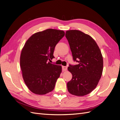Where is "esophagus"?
Masks as SVG:
<instances>
[{"label":"esophagus","instance_id":"esophagus-1","mask_svg":"<svg viewBox=\"0 0 120 120\" xmlns=\"http://www.w3.org/2000/svg\"><path fill=\"white\" fill-rule=\"evenodd\" d=\"M67 68H68V67H67V66H63L62 67V69L64 71H67Z\"/></svg>","mask_w":120,"mask_h":120}]
</instances>
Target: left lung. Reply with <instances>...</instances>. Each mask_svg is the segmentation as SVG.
<instances>
[{
    "mask_svg": "<svg viewBox=\"0 0 120 120\" xmlns=\"http://www.w3.org/2000/svg\"><path fill=\"white\" fill-rule=\"evenodd\" d=\"M68 40L73 58L78 65H70L68 71L72 75L67 83V89L72 95L83 96L94 90L100 79L103 60L100 48L93 38L78 30H67Z\"/></svg>",
    "mask_w": 120,
    "mask_h": 120,
    "instance_id": "1",
    "label": "left lung"
}]
</instances>
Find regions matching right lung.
<instances>
[{"mask_svg": "<svg viewBox=\"0 0 120 120\" xmlns=\"http://www.w3.org/2000/svg\"><path fill=\"white\" fill-rule=\"evenodd\" d=\"M65 36L63 30L47 29L29 38L22 49L20 63L24 82L31 92L45 95L53 90L62 66L48 62L55 47Z\"/></svg>", "mask_w": 120, "mask_h": 120, "instance_id": "add662e5", "label": "right lung"}]
</instances>
